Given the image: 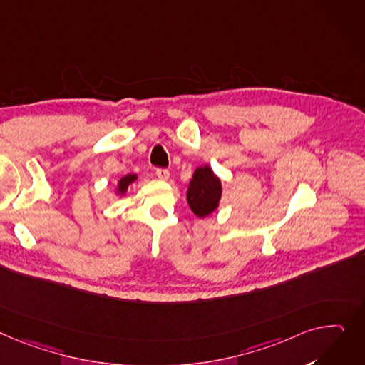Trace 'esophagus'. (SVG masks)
<instances>
[{
  "instance_id": "obj_1",
  "label": "esophagus",
  "mask_w": 365,
  "mask_h": 365,
  "mask_svg": "<svg viewBox=\"0 0 365 365\" xmlns=\"http://www.w3.org/2000/svg\"><path fill=\"white\" fill-rule=\"evenodd\" d=\"M155 175H157V178H158L160 180H168V178H170L168 170H165V168H157Z\"/></svg>"
}]
</instances>
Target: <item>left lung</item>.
<instances>
[{
  "label": "left lung",
  "mask_w": 365,
  "mask_h": 365,
  "mask_svg": "<svg viewBox=\"0 0 365 365\" xmlns=\"http://www.w3.org/2000/svg\"><path fill=\"white\" fill-rule=\"evenodd\" d=\"M222 195V179L214 173L211 165L197 167L186 190V201L192 212L198 218L208 217L220 205Z\"/></svg>",
  "instance_id": "1"
}]
</instances>
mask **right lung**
I'll list each match as a JSON object with an SVG mask.
<instances>
[{
  "instance_id": "1",
  "label": "right lung",
  "mask_w": 365,
  "mask_h": 365,
  "mask_svg": "<svg viewBox=\"0 0 365 365\" xmlns=\"http://www.w3.org/2000/svg\"><path fill=\"white\" fill-rule=\"evenodd\" d=\"M138 175H135V173H130V175H126V176H123V178H120L118 179V182H117V185H115V195L117 197H123V195H126V192H128V189H129V186L132 185V183H135L136 180H138Z\"/></svg>"
}]
</instances>
